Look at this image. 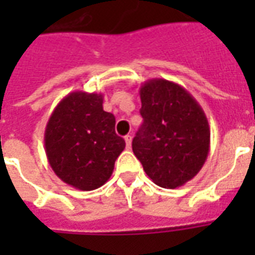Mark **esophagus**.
<instances>
[{"label": "esophagus", "instance_id": "obj_1", "mask_svg": "<svg viewBox=\"0 0 255 255\" xmlns=\"http://www.w3.org/2000/svg\"><path fill=\"white\" fill-rule=\"evenodd\" d=\"M126 143H127V147H131V143H132V136H131V135H127V136H126Z\"/></svg>", "mask_w": 255, "mask_h": 255}]
</instances>
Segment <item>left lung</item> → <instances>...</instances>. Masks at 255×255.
I'll return each mask as SVG.
<instances>
[{"instance_id":"8db88e82","label":"left lung","mask_w":255,"mask_h":255,"mask_svg":"<svg viewBox=\"0 0 255 255\" xmlns=\"http://www.w3.org/2000/svg\"><path fill=\"white\" fill-rule=\"evenodd\" d=\"M143 124L132 140L136 155L153 182L176 188L201 171L210 147L205 112L187 90L165 79L140 86Z\"/></svg>"}]
</instances>
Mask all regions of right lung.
Returning <instances> with one entry per match:
<instances>
[{"label":"right lung","mask_w":255,"mask_h":255,"mask_svg":"<svg viewBox=\"0 0 255 255\" xmlns=\"http://www.w3.org/2000/svg\"><path fill=\"white\" fill-rule=\"evenodd\" d=\"M97 93L73 91L58 102L45 129L49 164L64 183L82 191L104 186L126 142L115 131L116 119Z\"/></svg>","instance_id":"right-lung-1"}]
</instances>
